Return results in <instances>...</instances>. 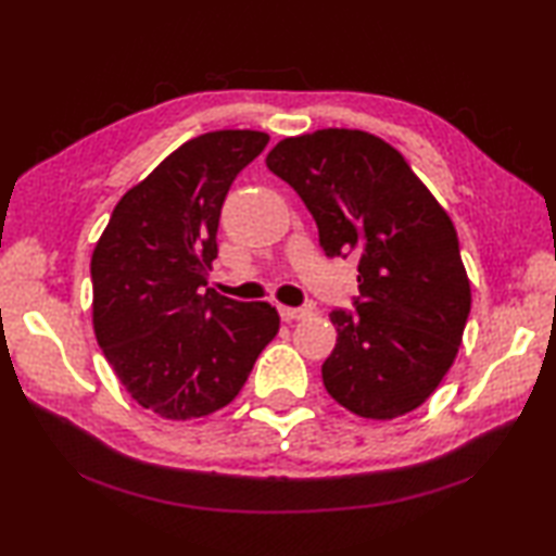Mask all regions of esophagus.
Here are the masks:
<instances>
[{"instance_id":"obj_1","label":"esophagus","mask_w":556,"mask_h":556,"mask_svg":"<svg viewBox=\"0 0 556 556\" xmlns=\"http://www.w3.org/2000/svg\"><path fill=\"white\" fill-rule=\"evenodd\" d=\"M308 313H311V311H308V308H302V306H279V316H281V320H286V323L306 318Z\"/></svg>"}]
</instances>
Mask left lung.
<instances>
[{
	"label": "left lung",
	"instance_id": "obj_1",
	"mask_svg": "<svg viewBox=\"0 0 556 556\" xmlns=\"http://www.w3.org/2000/svg\"><path fill=\"white\" fill-rule=\"evenodd\" d=\"M295 188L329 258H358L354 311L333 308L327 393L361 418L414 412L462 345L470 281L450 215L389 142L358 129L286 138L265 159Z\"/></svg>",
	"mask_w": 556,
	"mask_h": 556
}]
</instances>
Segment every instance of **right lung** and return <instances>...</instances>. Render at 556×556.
<instances>
[{
	"mask_svg": "<svg viewBox=\"0 0 556 556\" xmlns=\"http://www.w3.org/2000/svg\"><path fill=\"white\" fill-rule=\"evenodd\" d=\"M250 129L184 142L113 208L92 252V325L131 397L167 420L208 416L279 329L268 302L206 288L227 192L268 144Z\"/></svg>",
	"mask_w": 556,
	"mask_h": 556,
	"instance_id": "right-lung-1",
	"label": "right lung"
}]
</instances>
